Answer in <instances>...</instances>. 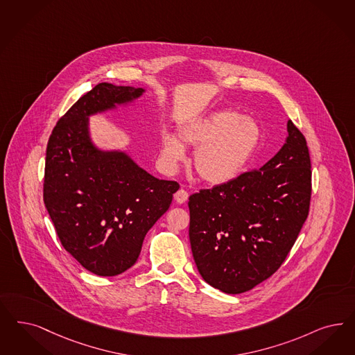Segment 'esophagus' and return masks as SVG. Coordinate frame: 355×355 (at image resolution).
I'll list each match as a JSON object with an SVG mask.
<instances>
[{
	"label": "esophagus",
	"instance_id": "1",
	"mask_svg": "<svg viewBox=\"0 0 355 355\" xmlns=\"http://www.w3.org/2000/svg\"><path fill=\"white\" fill-rule=\"evenodd\" d=\"M187 198H189V194H187V191L184 190V189H180L175 194H174V199H175V202L178 203V205H184L187 202Z\"/></svg>",
	"mask_w": 355,
	"mask_h": 355
}]
</instances>
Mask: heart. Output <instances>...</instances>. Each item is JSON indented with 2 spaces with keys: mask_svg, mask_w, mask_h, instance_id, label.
<instances>
[{
  "mask_svg": "<svg viewBox=\"0 0 355 355\" xmlns=\"http://www.w3.org/2000/svg\"><path fill=\"white\" fill-rule=\"evenodd\" d=\"M261 127L250 116L233 110H218L184 123L177 137L164 135L161 155L169 169L184 159V146L196 147L193 165L199 180L212 186L237 178L261 143Z\"/></svg>",
  "mask_w": 355,
  "mask_h": 355,
  "instance_id": "heart-1",
  "label": "heart"
}]
</instances>
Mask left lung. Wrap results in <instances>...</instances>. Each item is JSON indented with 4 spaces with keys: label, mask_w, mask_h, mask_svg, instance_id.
Masks as SVG:
<instances>
[{
    "label": "left lung",
    "mask_w": 355,
    "mask_h": 355,
    "mask_svg": "<svg viewBox=\"0 0 355 355\" xmlns=\"http://www.w3.org/2000/svg\"><path fill=\"white\" fill-rule=\"evenodd\" d=\"M278 153L256 171L189 198V237L202 278L241 293L281 268L306 220L311 159L306 137L287 122Z\"/></svg>",
    "instance_id": "1"
}]
</instances>
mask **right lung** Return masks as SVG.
Segmentation results:
<instances>
[{
	"instance_id": "add662e5",
	"label": "right lung",
	"mask_w": 355,
	"mask_h": 355,
	"mask_svg": "<svg viewBox=\"0 0 355 355\" xmlns=\"http://www.w3.org/2000/svg\"><path fill=\"white\" fill-rule=\"evenodd\" d=\"M146 89L101 83L49 136L43 199L62 246L86 270L114 277L134 266L148 231L168 211L174 181L159 180L121 149L97 147L89 118L128 106Z\"/></svg>"
}]
</instances>
